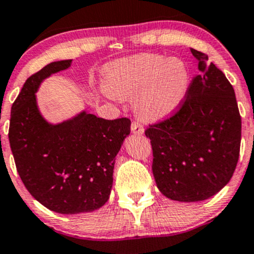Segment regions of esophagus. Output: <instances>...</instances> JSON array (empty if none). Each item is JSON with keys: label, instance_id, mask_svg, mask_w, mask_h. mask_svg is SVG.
Here are the masks:
<instances>
[{"label": "esophagus", "instance_id": "obj_1", "mask_svg": "<svg viewBox=\"0 0 254 254\" xmlns=\"http://www.w3.org/2000/svg\"><path fill=\"white\" fill-rule=\"evenodd\" d=\"M131 131L134 132V134L141 135V134H143V131H145V129H143V127L140 124V123L132 122L131 123Z\"/></svg>", "mask_w": 254, "mask_h": 254}]
</instances>
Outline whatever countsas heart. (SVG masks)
<instances>
[{"instance_id":"b5f03b06","label":"heart","mask_w":254,"mask_h":254,"mask_svg":"<svg viewBox=\"0 0 254 254\" xmlns=\"http://www.w3.org/2000/svg\"><path fill=\"white\" fill-rule=\"evenodd\" d=\"M188 67L179 59L139 54L117 61L107 72L102 93L113 101L134 97V106L146 120L175 114L189 87Z\"/></svg>"}]
</instances>
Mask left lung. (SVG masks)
<instances>
[{
	"instance_id": "8db88e82",
	"label": "left lung",
	"mask_w": 254,
	"mask_h": 254,
	"mask_svg": "<svg viewBox=\"0 0 254 254\" xmlns=\"http://www.w3.org/2000/svg\"><path fill=\"white\" fill-rule=\"evenodd\" d=\"M200 71L181 109L145 131L157 188L171 200L203 201L219 193L236 168L241 117L234 87L207 55L191 49Z\"/></svg>"
}]
</instances>
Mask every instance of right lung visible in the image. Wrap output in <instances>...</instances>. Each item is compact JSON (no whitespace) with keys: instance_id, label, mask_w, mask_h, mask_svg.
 Returning a JSON list of instances; mask_svg holds the SVG:
<instances>
[{"instance_id":"add662e5","label":"right lung","mask_w":254,"mask_h":254,"mask_svg":"<svg viewBox=\"0 0 254 254\" xmlns=\"http://www.w3.org/2000/svg\"><path fill=\"white\" fill-rule=\"evenodd\" d=\"M72 60L54 61L25 81L11 109L8 139L23 184L51 211L79 214L108 201L117 153L130 134V120H106L86 111L51 124L37 92L45 78Z\"/></svg>"}]
</instances>
